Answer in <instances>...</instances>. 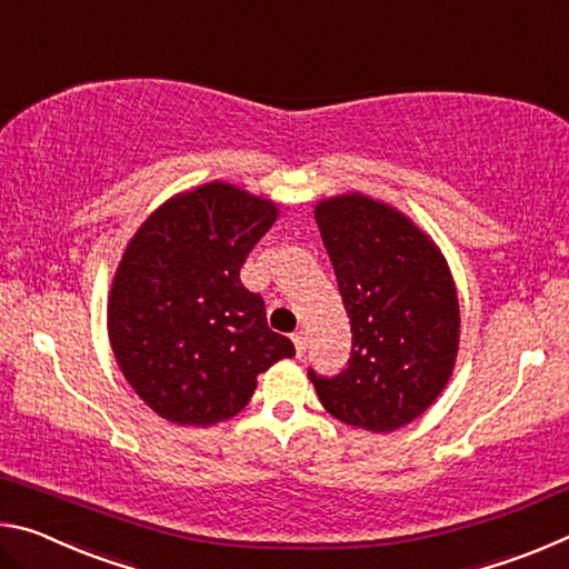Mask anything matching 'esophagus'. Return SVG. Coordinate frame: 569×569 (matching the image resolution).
<instances>
[{
	"label": "esophagus",
	"instance_id": "obj_1",
	"mask_svg": "<svg viewBox=\"0 0 569 569\" xmlns=\"http://www.w3.org/2000/svg\"><path fill=\"white\" fill-rule=\"evenodd\" d=\"M291 339H293V346H296V356H298V359H303V356H306V333L303 331H296L293 336H291Z\"/></svg>",
	"mask_w": 569,
	"mask_h": 569
}]
</instances>
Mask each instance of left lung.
I'll use <instances>...</instances> for the list:
<instances>
[{
  "mask_svg": "<svg viewBox=\"0 0 569 569\" xmlns=\"http://www.w3.org/2000/svg\"><path fill=\"white\" fill-rule=\"evenodd\" d=\"M313 216L353 339L339 377L308 379L331 417L397 431L437 401L455 371L461 319L449 263L427 230L366 192L323 198Z\"/></svg>",
  "mask_w": 569,
  "mask_h": 569,
  "instance_id": "left-lung-1",
  "label": "left lung"
}]
</instances>
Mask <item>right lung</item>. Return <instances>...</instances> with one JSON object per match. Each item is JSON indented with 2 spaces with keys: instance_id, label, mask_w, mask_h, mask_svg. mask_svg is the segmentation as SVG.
Returning <instances> with one entry per match:
<instances>
[{
  "instance_id": "obj_1",
  "label": "right lung",
  "mask_w": 569,
  "mask_h": 569,
  "mask_svg": "<svg viewBox=\"0 0 569 569\" xmlns=\"http://www.w3.org/2000/svg\"><path fill=\"white\" fill-rule=\"evenodd\" d=\"M278 218L273 200L223 180L176 192L124 246L108 296L122 377L180 427H210L246 407L258 373L296 353L268 329L240 266Z\"/></svg>"
}]
</instances>
